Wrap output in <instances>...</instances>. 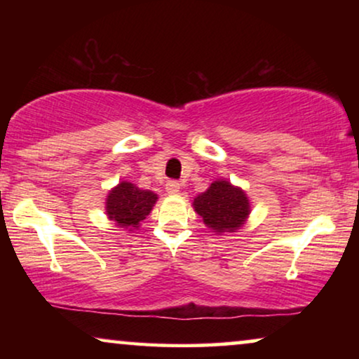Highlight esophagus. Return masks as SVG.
<instances>
[{
	"instance_id": "1",
	"label": "esophagus",
	"mask_w": 359,
	"mask_h": 359,
	"mask_svg": "<svg viewBox=\"0 0 359 359\" xmlns=\"http://www.w3.org/2000/svg\"><path fill=\"white\" fill-rule=\"evenodd\" d=\"M180 188H181L180 181H168V183H166V193L168 194H176L180 191Z\"/></svg>"
}]
</instances>
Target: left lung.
<instances>
[{
  "mask_svg": "<svg viewBox=\"0 0 359 359\" xmlns=\"http://www.w3.org/2000/svg\"><path fill=\"white\" fill-rule=\"evenodd\" d=\"M193 208L215 233L237 232L250 214V201L243 189L217 180L208 191L196 196Z\"/></svg>",
  "mask_w": 359,
  "mask_h": 359,
  "instance_id": "obj_1",
  "label": "left lung"
}]
</instances>
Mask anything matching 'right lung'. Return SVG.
<instances>
[{"label":"right lung","instance_id":"right-lung-1","mask_svg":"<svg viewBox=\"0 0 359 359\" xmlns=\"http://www.w3.org/2000/svg\"><path fill=\"white\" fill-rule=\"evenodd\" d=\"M158 196L140 189L129 181H121L106 198V214L119 227L134 230L151 212Z\"/></svg>","mask_w":359,"mask_h":359}]
</instances>
